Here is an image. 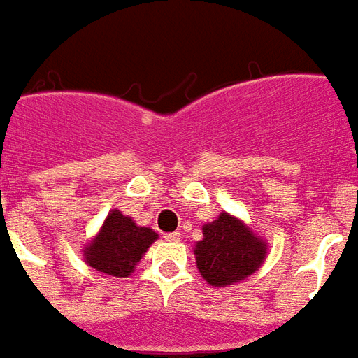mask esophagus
Returning <instances> with one entry per match:
<instances>
[{"label":"esophagus","mask_w":358,"mask_h":358,"mask_svg":"<svg viewBox=\"0 0 358 358\" xmlns=\"http://www.w3.org/2000/svg\"><path fill=\"white\" fill-rule=\"evenodd\" d=\"M164 238L168 240V242H179L181 240V233H168Z\"/></svg>","instance_id":"1"}]
</instances>
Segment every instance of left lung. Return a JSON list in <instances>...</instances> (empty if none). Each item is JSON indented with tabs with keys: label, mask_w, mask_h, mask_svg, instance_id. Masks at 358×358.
<instances>
[{
	"label": "left lung",
	"mask_w": 358,
	"mask_h": 358,
	"mask_svg": "<svg viewBox=\"0 0 358 358\" xmlns=\"http://www.w3.org/2000/svg\"><path fill=\"white\" fill-rule=\"evenodd\" d=\"M202 234V240L194 244V257L200 275L210 286L225 288L242 282L259 271L267 257V240L227 211L206 223Z\"/></svg>",
	"instance_id": "left-lung-1"
}]
</instances>
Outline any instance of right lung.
Here are the masks:
<instances>
[{
  "mask_svg": "<svg viewBox=\"0 0 358 358\" xmlns=\"http://www.w3.org/2000/svg\"><path fill=\"white\" fill-rule=\"evenodd\" d=\"M158 234L150 227H141L120 210H110L99 233L82 250L83 262L112 278H127L143 259Z\"/></svg>",
  "mask_w": 358,
  "mask_h": 358,
  "instance_id": "1",
  "label": "right lung"
}]
</instances>
